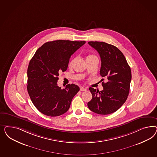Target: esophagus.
<instances>
[{
	"mask_svg": "<svg viewBox=\"0 0 157 157\" xmlns=\"http://www.w3.org/2000/svg\"><path fill=\"white\" fill-rule=\"evenodd\" d=\"M86 90H87V89L86 88H84L83 87H81V88H80V90L82 91H86Z\"/></svg>",
	"mask_w": 157,
	"mask_h": 157,
	"instance_id": "esophagus-1",
	"label": "esophagus"
}]
</instances>
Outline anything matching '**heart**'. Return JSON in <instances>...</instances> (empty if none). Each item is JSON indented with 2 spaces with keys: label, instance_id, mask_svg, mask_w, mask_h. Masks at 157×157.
Returning a JSON list of instances; mask_svg holds the SVG:
<instances>
[{
  "label": "heart",
  "instance_id": "b5f03b06",
  "mask_svg": "<svg viewBox=\"0 0 157 157\" xmlns=\"http://www.w3.org/2000/svg\"><path fill=\"white\" fill-rule=\"evenodd\" d=\"M93 58H98L97 57V56H95L94 55H93V54H90L89 55L87 56L86 57V60L87 59H93ZM75 60V59L74 58V59H72L71 60H70V62H69V66L72 67L74 64V63Z\"/></svg>",
  "mask_w": 157,
  "mask_h": 157
}]
</instances>
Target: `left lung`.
Here are the masks:
<instances>
[{
    "instance_id": "obj_1",
    "label": "left lung",
    "mask_w": 157,
    "mask_h": 157,
    "mask_svg": "<svg viewBox=\"0 0 157 157\" xmlns=\"http://www.w3.org/2000/svg\"><path fill=\"white\" fill-rule=\"evenodd\" d=\"M88 44L100 54V75L106 79L107 82L102 83L103 90L89 88L93 97L87 106L97 114L113 113L128 98L132 77L130 67L123 53L114 45L99 41H89Z\"/></svg>"
}]
</instances>
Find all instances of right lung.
<instances>
[{
	"instance_id": "right-lung-1",
	"label": "right lung",
	"mask_w": 157,
	"mask_h": 157,
	"mask_svg": "<svg viewBox=\"0 0 157 157\" xmlns=\"http://www.w3.org/2000/svg\"><path fill=\"white\" fill-rule=\"evenodd\" d=\"M86 41L55 40L39 48L29 64V95L37 109L51 117L64 114L69 109L73 97L79 91L78 86L57 85L60 72L66 71L70 58Z\"/></svg>"
}]
</instances>
